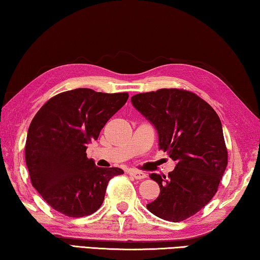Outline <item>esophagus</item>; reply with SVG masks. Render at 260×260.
<instances>
[{"label": "esophagus", "mask_w": 260, "mask_h": 260, "mask_svg": "<svg viewBox=\"0 0 260 260\" xmlns=\"http://www.w3.org/2000/svg\"><path fill=\"white\" fill-rule=\"evenodd\" d=\"M129 174L134 178H136V180H143V178L146 177V174H144L143 172H138V170H134V169H131Z\"/></svg>", "instance_id": "esophagus-1"}]
</instances>
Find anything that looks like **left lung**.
I'll use <instances>...</instances> for the list:
<instances>
[{"mask_svg":"<svg viewBox=\"0 0 260 260\" xmlns=\"http://www.w3.org/2000/svg\"><path fill=\"white\" fill-rule=\"evenodd\" d=\"M134 107L150 121L176 167L168 176L150 175L160 194L147 210L160 219L178 222L207 205L218 191L228 154L215 110L194 93L161 88L131 98Z\"/></svg>","mask_w":260,"mask_h":260,"instance_id":"8db88e82","label":"left lung"}]
</instances>
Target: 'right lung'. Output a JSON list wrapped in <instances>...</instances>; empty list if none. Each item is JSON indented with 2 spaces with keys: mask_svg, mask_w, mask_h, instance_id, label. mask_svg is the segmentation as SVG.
<instances>
[{
  "mask_svg": "<svg viewBox=\"0 0 260 260\" xmlns=\"http://www.w3.org/2000/svg\"><path fill=\"white\" fill-rule=\"evenodd\" d=\"M127 98V93L76 88L52 98L33 117L25 160L32 185L55 211L72 218L94 213L110 178L124 173L96 167L86 148Z\"/></svg>",
  "mask_w": 260,
  "mask_h": 260,
  "instance_id": "right-lung-1",
  "label": "right lung"
}]
</instances>
